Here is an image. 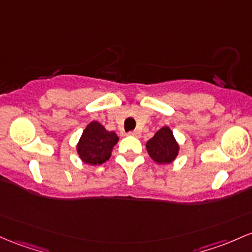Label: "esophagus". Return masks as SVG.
Segmentation results:
<instances>
[{
  "instance_id": "1",
  "label": "esophagus",
  "mask_w": 252,
  "mask_h": 252,
  "mask_svg": "<svg viewBox=\"0 0 252 252\" xmlns=\"http://www.w3.org/2000/svg\"><path fill=\"white\" fill-rule=\"evenodd\" d=\"M129 135H130V136H135V137H140L141 132H140L139 130H134V131H130V132H129Z\"/></svg>"
}]
</instances>
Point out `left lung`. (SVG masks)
<instances>
[{
	"label": "left lung",
	"instance_id": "obj_1",
	"mask_svg": "<svg viewBox=\"0 0 252 252\" xmlns=\"http://www.w3.org/2000/svg\"><path fill=\"white\" fill-rule=\"evenodd\" d=\"M149 157L158 164H170L178 156L179 145L168 126H162L146 143Z\"/></svg>",
	"mask_w": 252,
	"mask_h": 252
}]
</instances>
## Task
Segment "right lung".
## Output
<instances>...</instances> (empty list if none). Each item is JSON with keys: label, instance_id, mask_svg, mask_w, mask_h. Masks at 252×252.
I'll return each mask as SVG.
<instances>
[{"label": "right lung", "instance_id": "right-lung-1", "mask_svg": "<svg viewBox=\"0 0 252 252\" xmlns=\"http://www.w3.org/2000/svg\"><path fill=\"white\" fill-rule=\"evenodd\" d=\"M118 136L109 131L99 122L93 121L86 126L76 146L80 159L88 165H100L107 161Z\"/></svg>", "mask_w": 252, "mask_h": 252}]
</instances>
